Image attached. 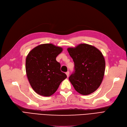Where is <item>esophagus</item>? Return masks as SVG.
Listing matches in <instances>:
<instances>
[{
	"instance_id": "obj_1",
	"label": "esophagus",
	"mask_w": 127,
	"mask_h": 127,
	"mask_svg": "<svg viewBox=\"0 0 127 127\" xmlns=\"http://www.w3.org/2000/svg\"><path fill=\"white\" fill-rule=\"evenodd\" d=\"M66 75H67V77L69 76V71H67V72H66Z\"/></svg>"
}]
</instances>
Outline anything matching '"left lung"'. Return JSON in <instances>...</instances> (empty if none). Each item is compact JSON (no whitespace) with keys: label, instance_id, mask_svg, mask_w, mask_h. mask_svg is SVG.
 I'll return each mask as SVG.
<instances>
[{"label":"left lung","instance_id":"8db88e82","mask_svg":"<svg viewBox=\"0 0 127 127\" xmlns=\"http://www.w3.org/2000/svg\"><path fill=\"white\" fill-rule=\"evenodd\" d=\"M67 51L75 64V72L69 77L75 90L83 95L96 91L105 71V60L101 52L93 45L81 43Z\"/></svg>","mask_w":127,"mask_h":127}]
</instances>
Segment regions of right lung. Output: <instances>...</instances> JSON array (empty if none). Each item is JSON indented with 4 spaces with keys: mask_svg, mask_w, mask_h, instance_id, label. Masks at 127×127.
I'll return each instance as SVG.
<instances>
[{
    "mask_svg": "<svg viewBox=\"0 0 127 127\" xmlns=\"http://www.w3.org/2000/svg\"><path fill=\"white\" fill-rule=\"evenodd\" d=\"M62 51V48L53 44H42L35 47L27 56V76L32 89L39 95H53L67 77L61 71V65L56 60Z\"/></svg>",
    "mask_w": 127,
    "mask_h": 127,
    "instance_id": "right-lung-1",
    "label": "right lung"
}]
</instances>
